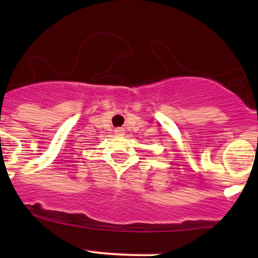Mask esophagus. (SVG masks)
<instances>
[{"label": "esophagus", "mask_w": 258, "mask_h": 258, "mask_svg": "<svg viewBox=\"0 0 258 258\" xmlns=\"http://www.w3.org/2000/svg\"><path fill=\"white\" fill-rule=\"evenodd\" d=\"M116 134H117V135H123V130L117 128V130H116Z\"/></svg>", "instance_id": "esophagus-1"}]
</instances>
